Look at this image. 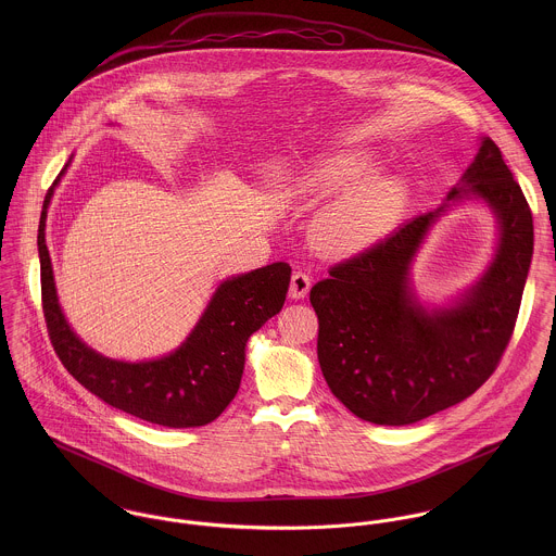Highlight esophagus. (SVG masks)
I'll list each match as a JSON object with an SVG mask.
<instances>
[{"label":"esophagus","mask_w":556,"mask_h":556,"mask_svg":"<svg viewBox=\"0 0 556 556\" xmlns=\"http://www.w3.org/2000/svg\"><path fill=\"white\" fill-rule=\"evenodd\" d=\"M311 287H313V278H311L306 271H302V269H300V271H293L289 295H291L293 300H304V298L308 295Z\"/></svg>","instance_id":"esophagus-1"}]
</instances>
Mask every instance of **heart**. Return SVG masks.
Listing matches in <instances>:
<instances>
[{"instance_id": "1", "label": "heart", "mask_w": 556, "mask_h": 556, "mask_svg": "<svg viewBox=\"0 0 556 556\" xmlns=\"http://www.w3.org/2000/svg\"><path fill=\"white\" fill-rule=\"evenodd\" d=\"M372 159L340 152L317 160L300 179L306 199L341 192L318 216V245L331 254H355L386 238L400 218L406 190L390 175H372Z\"/></svg>"}]
</instances>
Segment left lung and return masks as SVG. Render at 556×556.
<instances>
[{
    "label": "left lung",
    "instance_id": "obj_1",
    "mask_svg": "<svg viewBox=\"0 0 556 556\" xmlns=\"http://www.w3.org/2000/svg\"><path fill=\"white\" fill-rule=\"evenodd\" d=\"M469 197L494 210L501 243L456 306L426 313L408 287V265L443 207L336 263L311 289L323 377L364 421L404 426L463 402L490 379L511 340L533 256V216L490 137L447 201Z\"/></svg>",
    "mask_w": 556,
    "mask_h": 556
}]
</instances>
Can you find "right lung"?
<instances>
[{
    "label": "right lung",
    "mask_w": 556,
    "mask_h": 556,
    "mask_svg": "<svg viewBox=\"0 0 556 556\" xmlns=\"http://www.w3.org/2000/svg\"><path fill=\"white\" fill-rule=\"evenodd\" d=\"M60 175L45 197L38 254L45 323L64 368L93 396L139 419L166 428H197L214 421L238 394L248 338L278 315L287 300L289 263H271L223 282L175 353L141 364L102 357L75 336L55 295L45 223Z\"/></svg>",
    "instance_id": "right-lung-1"
}]
</instances>
